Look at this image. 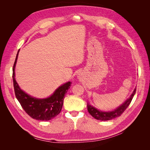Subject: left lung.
<instances>
[{
  "label": "left lung",
  "mask_w": 150,
  "mask_h": 150,
  "mask_svg": "<svg viewBox=\"0 0 150 150\" xmlns=\"http://www.w3.org/2000/svg\"><path fill=\"white\" fill-rule=\"evenodd\" d=\"M136 90H137V88L134 89L133 93L131 95L129 98L127 99L121 106H120L119 108H117L116 110L114 111L110 112H103L101 111L98 110L97 109L94 108L92 106H91L88 103L87 105L88 111L91 115L98 120L108 121L115 119L117 117L120 116L122 114V112L126 110V108L129 106L131 101H132V99L134 96V95L136 93Z\"/></svg>",
  "instance_id": "1"
}]
</instances>
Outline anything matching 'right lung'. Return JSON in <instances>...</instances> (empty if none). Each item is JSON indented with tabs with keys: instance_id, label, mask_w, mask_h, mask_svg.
<instances>
[{
	"instance_id": "right-lung-1",
	"label": "right lung",
	"mask_w": 150,
	"mask_h": 150,
	"mask_svg": "<svg viewBox=\"0 0 150 150\" xmlns=\"http://www.w3.org/2000/svg\"><path fill=\"white\" fill-rule=\"evenodd\" d=\"M19 52V50L12 68V79L16 97L22 108L32 118L40 121L51 120L60 113L64 97L70 88L71 83L67 82L61 86L49 98L37 99L31 97L21 89L15 79V66Z\"/></svg>"
}]
</instances>
